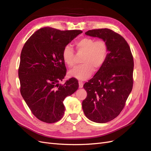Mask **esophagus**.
<instances>
[{"mask_svg": "<svg viewBox=\"0 0 151 151\" xmlns=\"http://www.w3.org/2000/svg\"><path fill=\"white\" fill-rule=\"evenodd\" d=\"M79 86L80 88H82L83 87V83L81 81H79Z\"/></svg>", "mask_w": 151, "mask_h": 151, "instance_id": "obj_1", "label": "esophagus"}]
</instances>
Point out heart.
Returning a JSON list of instances; mask_svg holds the SVG:
<instances>
[{"label":"heart","instance_id":"obj_1","mask_svg":"<svg viewBox=\"0 0 151 151\" xmlns=\"http://www.w3.org/2000/svg\"><path fill=\"white\" fill-rule=\"evenodd\" d=\"M76 48L78 54H83L81 58L83 64L76 67L70 72V74L77 79L84 80L91 76L94 68H101L108 55V46L104 40H96L92 38H84L76 43ZM62 58L68 67L76 65V55L69 45H66L62 51Z\"/></svg>","mask_w":151,"mask_h":151}]
</instances>
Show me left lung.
Returning a JSON list of instances; mask_svg holds the SVG:
<instances>
[{
    "mask_svg": "<svg viewBox=\"0 0 151 151\" xmlns=\"http://www.w3.org/2000/svg\"><path fill=\"white\" fill-rule=\"evenodd\" d=\"M104 40L108 46L106 62L84 84L87 97L82 106L86 116L96 123H106L120 115L133 88L134 58L120 35L107 28L86 32Z\"/></svg>",
    "mask_w": 151,
    "mask_h": 151,
    "instance_id": "8db88e82",
    "label": "left lung"
}]
</instances>
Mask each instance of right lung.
Segmentation results:
<instances>
[{
  "label": "right lung",
  "instance_id": "add662e5",
  "mask_svg": "<svg viewBox=\"0 0 151 151\" xmlns=\"http://www.w3.org/2000/svg\"><path fill=\"white\" fill-rule=\"evenodd\" d=\"M83 33L45 27L36 31L22 49L18 76L20 92L32 113L40 121L52 123L65 112L63 101L79 88L76 78L59 84L66 74L63 49Z\"/></svg>",
  "mask_w": 151,
  "mask_h": 151
}]
</instances>
